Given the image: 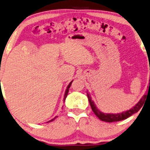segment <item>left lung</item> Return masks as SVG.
Returning <instances> with one entry per match:
<instances>
[{
    "label": "left lung",
    "instance_id": "obj_1",
    "mask_svg": "<svg viewBox=\"0 0 150 150\" xmlns=\"http://www.w3.org/2000/svg\"><path fill=\"white\" fill-rule=\"evenodd\" d=\"M148 88L149 89L148 92H147V94H149V92L150 91V79L149 86H148ZM87 96H88V100H89L92 111L95 112V114L99 117V119L102 120V121L106 122H113L121 121V120L127 119V118L130 117L131 115H132L133 114L137 112L138 110H140V108H142V106H143L144 103H145V101L146 100V98L147 97V95H144L143 96V97L140 99V101H138L133 108L127 110V111L120 112V113H104V112L100 111V110L97 108V107L96 106L94 101L92 100V97L89 94V92H87Z\"/></svg>",
    "mask_w": 150,
    "mask_h": 150
}]
</instances>
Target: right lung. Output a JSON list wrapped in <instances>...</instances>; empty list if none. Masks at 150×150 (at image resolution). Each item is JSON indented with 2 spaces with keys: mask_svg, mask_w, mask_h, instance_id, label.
Wrapping results in <instances>:
<instances>
[{
  "mask_svg": "<svg viewBox=\"0 0 150 150\" xmlns=\"http://www.w3.org/2000/svg\"><path fill=\"white\" fill-rule=\"evenodd\" d=\"M72 81H71V82L69 83V84L68 85V86H67V89H66V90H65V92H64V99H63V101L64 102V101H65V99H66V97H67V94H68V92H69V88H70V86H71V83H72ZM57 117H58V116H55V117L53 118V119H52V120H49V121H48L47 123H48V122H52V121H53V120H54L55 118H56Z\"/></svg>",
  "mask_w": 150,
  "mask_h": 150,
  "instance_id": "1",
  "label": "right lung"
}]
</instances>
